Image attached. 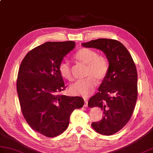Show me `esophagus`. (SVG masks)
<instances>
[{"label":"esophagus","mask_w":153,"mask_h":153,"mask_svg":"<svg viewBox=\"0 0 153 153\" xmlns=\"http://www.w3.org/2000/svg\"><path fill=\"white\" fill-rule=\"evenodd\" d=\"M84 101H85V104H84V107H85V108H87V106H88V100H87V99H84Z\"/></svg>","instance_id":"1"}]
</instances>
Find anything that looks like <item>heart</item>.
I'll return each mask as SVG.
<instances>
[{"instance_id":"heart-1","label":"heart","mask_w":153,"mask_h":153,"mask_svg":"<svg viewBox=\"0 0 153 153\" xmlns=\"http://www.w3.org/2000/svg\"><path fill=\"white\" fill-rule=\"evenodd\" d=\"M74 58L87 65V76L88 77L77 81L70 87V91L75 95L87 97L93 93L97 87V79L101 81L107 76L109 71L108 61L104 56L98 55L93 49L86 48L79 49L74 55ZM58 69L62 77L68 81L72 80L71 66L68 62H60Z\"/></svg>"}]
</instances>
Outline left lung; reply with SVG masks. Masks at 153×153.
<instances>
[{"instance_id": "1", "label": "left lung", "mask_w": 153, "mask_h": 153, "mask_svg": "<svg viewBox=\"0 0 153 153\" xmlns=\"http://www.w3.org/2000/svg\"><path fill=\"white\" fill-rule=\"evenodd\" d=\"M82 45L100 49L108 59V73L88 105L98 106L104 114L100 121L92 123V127L99 134L110 136L126 125L134 110L137 98L136 65L125 45L116 40L99 38Z\"/></svg>"}]
</instances>
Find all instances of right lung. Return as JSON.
Listing matches in <instances>:
<instances>
[{
    "instance_id": "obj_1",
    "label": "right lung",
    "mask_w": 153,
    "mask_h": 153,
    "mask_svg": "<svg viewBox=\"0 0 153 153\" xmlns=\"http://www.w3.org/2000/svg\"><path fill=\"white\" fill-rule=\"evenodd\" d=\"M75 44L46 42L28 52L19 66L17 92L21 112L28 125L46 137L65 132L71 113L84 104L80 97L57 94L66 88L59 65Z\"/></svg>"
}]
</instances>
